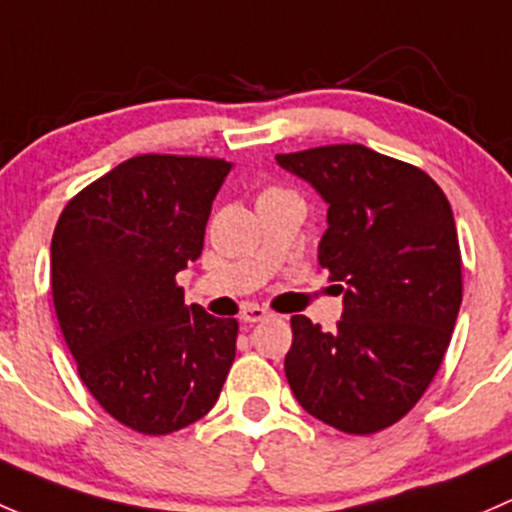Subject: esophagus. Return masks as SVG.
I'll return each instance as SVG.
<instances>
[{
	"instance_id": "34e87169",
	"label": "esophagus",
	"mask_w": 512,
	"mask_h": 512,
	"mask_svg": "<svg viewBox=\"0 0 512 512\" xmlns=\"http://www.w3.org/2000/svg\"><path fill=\"white\" fill-rule=\"evenodd\" d=\"M268 310L266 308H261V305H246L244 310H241V320H244V323H249V325H254V323H261V320H266L268 318Z\"/></svg>"
}]
</instances>
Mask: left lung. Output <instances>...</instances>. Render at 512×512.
<instances>
[{"instance_id": "8db88e82", "label": "left lung", "mask_w": 512, "mask_h": 512, "mask_svg": "<svg viewBox=\"0 0 512 512\" xmlns=\"http://www.w3.org/2000/svg\"><path fill=\"white\" fill-rule=\"evenodd\" d=\"M328 202L320 266L342 283L333 333L293 315L286 377L300 407L345 434H377L419 402L463 298L451 204L424 170L365 145L276 155Z\"/></svg>"}]
</instances>
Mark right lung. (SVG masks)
Masks as SVG:
<instances>
[{"label": "right lung", "instance_id": "add662e5", "mask_svg": "<svg viewBox=\"0 0 512 512\" xmlns=\"http://www.w3.org/2000/svg\"><path fill=\"white\" fill-rule=\"evenodd\" d=\"M229 170L219 157H130L81 189L54 229L51 293L78 377L138 434L209 414L236 357L239 323L184 305L177 286Z\"/></svg>", "mask_w": 512, "mask_h": 512}]
</instances>
